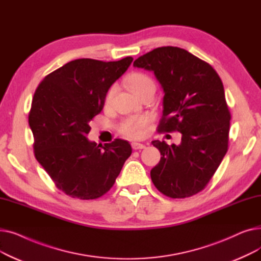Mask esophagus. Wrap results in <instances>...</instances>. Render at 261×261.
<instances>
[{"label": "esophagus", "instance_id": "34e87169", "mask_svg": "<svg viewBox=\"0 0 261 261\" xmlns=\"http://www.w3.org/2000/svg\"><path fill=\"white\" fill-rule=\"evenodd\" d=\"M131 146H132V149H134V150H139V149H144L145 148V145H143L141 143H136V142H133L131 144Z\"/></svg>", "mask_w": 261, "mask_h": 261}]
</instances>
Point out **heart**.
I'll use <instances>...</instances> for the list:
<instances>
[{"label":"heart","instance_id":"1","mask_svg":"<svg viewBox=\"0 0 261 261\" xmlns=\"http://www.w3.org/2000/svg\"><path fill=\"white\" fill-rule=\"evenodd\" d=\"M128 87L130 91L134 95H140L147 91H155V84L151 77L144 73H132L128 77ZM114 93V88L110 89L107 96H106V102L109 103L112 99V96ZM147 123L146 117H130L123 121L119 130L122 134H125L129 138H139L142 134V130Z\"/></svg>","mask_w":261,"mask_h":261}]
</instances>
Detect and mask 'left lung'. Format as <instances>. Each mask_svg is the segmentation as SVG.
I'll return each instance as SVG.
<instances>
[{
	"label": "left lung",
	"instance_id": "obj_1",
	"mask_svg": "<svg viewBox=\"0 0 261 261\" xmlns=\"http://www.w3.org/2000/svg\"><path fill=\"white\" fill-rule=\"evenodd\" d=\"M134 67L152 72L164 92L159 131H177L180 145L152 141L161 161L150 171L167 197L194 196L207 185L228 146L230 114L223 84L214 68L189 51L158 47L139 57Z\"/></svg>",
	"mask_w": 261,
	"mask_h": 261
}]
</instances>
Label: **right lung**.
<instances>
[{"mask_svg": "<svg viewBox=\"0 0 261 261\" xmlns=\"http://www.w3.org/2000/svg\"><path fill=\"white\" fill-rule=\"evenodd\" d=\"M132 61V57L110 62L76 59L48 74L35 92L29 115L35 156L67 196L101 197L132 153L127 141L116 139L102 146L87 138L110 87Z\"/></svg>", "mask_w": 261, "mask_h": 261, "instance_id": "right-lung-1", "label": "right lung"}]
</instances>
